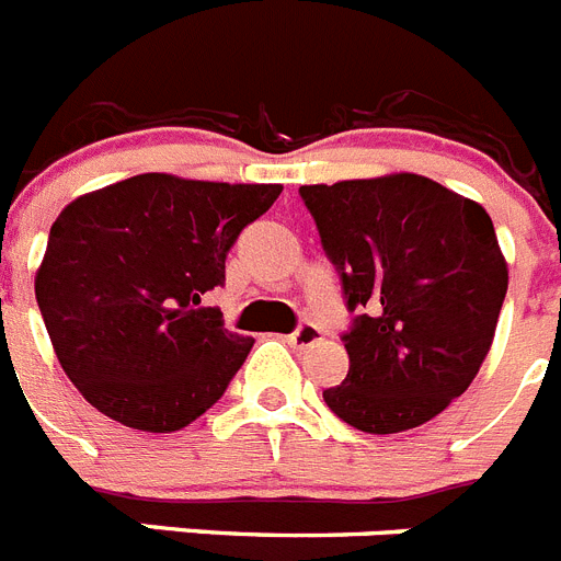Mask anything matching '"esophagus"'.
I'll return each instance as SVG.
<instances>
[{
	"mask_svg": "<svg viewBox=\"0 0 561 561\" xmlns=\"http://www.w3.org/2000/svg\"><path fill=\"white\" fill-rule=\"evenodd\" d=\"M321 339V330L316 328V324H310V321H305V324H299V328L294 330V333L287 335V341L294 344V347H310V344H316V341Z\"/></svg>",
	"mask_w": 561,
	"mask_h": 561,
	"instance_id": "34e87169",
	"label": "esophagus"
}]
</instances>
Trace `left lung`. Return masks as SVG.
<instances>
[{
	"instance_id": "left-lung-1",
	"label": "left lung",
	"mask_w": 561,
	"mask_h": 561,
	"mask_svg": "<svg viewBox=\"0 0 561 561\" xmlns=\"http://www.w3.org/2000/svg\"><path fill=\"white\" fill-rule=\"evenodd\" d=\"M341 276L347 378L324 403L350 426L396 435L462 396L494 341L508 265L480 203L423 174L301 186Z\"/></svg>"
}]
</instances>
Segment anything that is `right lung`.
I'll return each mask as SVG.
<instances>
[{
    "label": "right lung",
    "instance_id": "right-lung-1",
    "mask_svg": "<svg viewBox=\"0 0 561 561\" xmlns=\"http://www.w3.org/2000/svg\"><path fill=\"white\" fill-rule=\"evenodd\" d=\"M276 183L135 174L72 199L50 228L36 301L76 389L112 421L178 432L220 401L253 341L199 308Z\"/></svg>",
    "mask_w": 561,
    "mask_h": 561
}]
</instances>
